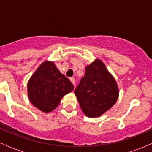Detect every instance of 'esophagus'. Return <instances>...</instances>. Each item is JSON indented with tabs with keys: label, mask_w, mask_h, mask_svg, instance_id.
Wrapping results in <instances>:
<instances>
[{
	"label": "esophagus",
	"mask_w": 152,
	"mask_h": 152,
	"mask_svg": "<svg viewBox=\"0 0 152 152\" xmlns=\"http://www.w3.org/2000/svg\"><path fill=\"white\" fill-rule=\"evenodd\" d=\"M70 82H72V84H73V85H75V79H73V78H70Z\"/></svg>",
	"instance_id": "34e87169"
}]
</instances>
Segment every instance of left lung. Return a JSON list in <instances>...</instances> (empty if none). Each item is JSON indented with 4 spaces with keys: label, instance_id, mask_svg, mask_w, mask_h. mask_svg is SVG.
Listing matches in <instances>:
<instances>
[{
    "label": "left lung",
    "instance_id": "8db88e82",
    "mask_svg": "<svg viewBox=\"0 0 152 152\" xmlns=\"http://www.w3.org/2000/svg\"><path fill=\"white\" fill-rule=\"evenodd\" d=\"M82 112L89 118H97L117 102L119 92L114 77L100 59L85 69V76L74 90Z\"/></svg>",
    "mask_w": 152,
    "mask_h": 152
}]
</instances>
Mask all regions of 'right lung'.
Masks as SVG:
<instances>
[{
	"mask_svg": "<svg viewBox=\"0 0 152 152\" xmlns=\"http://www.w3.org/2000/svg\"><path fill=\"white\" fill-rule=\"evenodd\" d=\"M27 88L31 103L48 113L56 108L64 96L73 91V85L53 62L45 61L30 78Z\"/></svg>",
	"mask_w": 152,
	"mask_h": 152,
	"instance_id": "obj_1",
	"label": "right lung"
}]
</instances>
